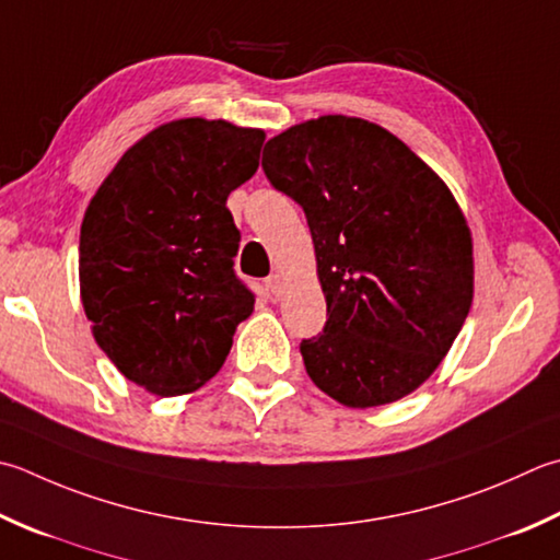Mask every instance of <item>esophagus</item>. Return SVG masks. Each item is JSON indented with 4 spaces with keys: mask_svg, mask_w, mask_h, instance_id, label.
Wrapping results in <instances>:
<instances>
[{
    "mask_svg": "<svg viewBox=\"0 0 560 560\" xmlns=\"http://www.w3.org/2000/svg\"><path fill=\"white\" fill-rule=\"evenodd\" d=\"M265 291L269 299H279V295L283 293V279L279 277V273H271L269 279H265Z\"/></svg>",
    "mask_w": 560,
    "mask_h": 560,
    "instance_id": "esophagus-1",
    "label": "esophagus"
}]
</instances>
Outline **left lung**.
Returning <instances> with one entry per match:
<instances>
[{
	"label": "left lung",
	"mask_w": 560,
	"mask_h": 560,
	"mask_svg": "<svg viewBox=\"0 0 560 560\" xmlns=\"http://www.w3.org/2000/svg\"><path fill=\"white\" fill-rule=\"evenodd\" d=\"M261 170L313 235L327 323L301 342L308 376L347 408L408 396L474 301V245L452 191L402 140L349 116L283 130Z\"/></svg>",
	"instance_id": "left-lung-1"
}]
</instances>
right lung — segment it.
<instances>
[{"label":"right lung","instance_id":"1","mask_svg":"<svg viewBox=\"0 0 560 560\" xmlns=\"http://www.w3.org/2000/svg\"><path fill=\"white\" fill-rule=\"evenodd\" d=\"M265 130L182 118L138 140L98 186L80 233L96 345L158 396L218 374L255 293L235 273L228 196L259 167Z\"/></svg>","mask_w":560,"mask_h":560}]
</instances>
